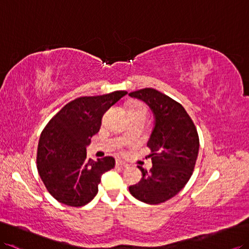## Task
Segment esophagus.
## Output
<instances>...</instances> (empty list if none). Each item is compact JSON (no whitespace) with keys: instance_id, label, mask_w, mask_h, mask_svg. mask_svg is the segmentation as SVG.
<instances>
[{"instance_id":"obj_1","label":"esophagus","mask_w":249,"mask_h":249,"mask_svg":"<svg viewBox=\"0 0 249 249\" xmlns=\"http://www.w3.org/2000/svg\"><path fill=\"white\" fill-rule=\"evenodd\" d=\"M116 166L123 167V168H128V167H129L128 163L124 162V160H116Z\"/></svg>"}]
</instances>
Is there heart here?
<instances>
[{
  "label": "heart",
  "mask_w": 249,
  "mask_h": 249,
  "mask_svg": "<svg viewBox=\"0 0 249 249\" xmlns=\"http://www.w3.org/2000/svg\"><path fill=\"white\" fill-rule=\"evenodd\" d=\"M136 110H145V107L142 105H134L130 107V111H136Z\"/></svg>",
  "instance_id": "obj_1"
}]
</instances>
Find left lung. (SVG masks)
I'll use <instances>...</instances> for the list:
<instances>
[{
  "instance_id": "obj_1",
  "label": "left lung",
  "mask_w": 249,
  "mask_h": 249,
  "mask_svg": "<svg viewBox=\"0 0 249 249\" xmlns=\"http://www.w3.org/2000/svg\"><path fill=\"white\" fill-rule=\"evenodd\" d=\"M142 100L154 115V128L147 143L153 166L141 169L142 178L129 187L131 195L147 204L168 201L183 189L195 170L199 141L195 124L180 104L154 89L129 94Z\"/></svg>"
}]
</instances>
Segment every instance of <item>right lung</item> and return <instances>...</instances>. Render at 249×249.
Instances as JSON below:
<instances>
[{"label": "right lung", "instance_id": "add662e5", "mask_svg": "<svg viewBox=\"0 0 249 249\" xmlns=\"http://www.w3.org/2000/svg\"><path fill=\"white\" fill-rule=\"evenodd\" d=\"M128 94L115 90L69 102L46 124L38 144L37 169L53 198L81 207L96 196L101 175L115 167L112 156L87 159V145L99 132L107 110Z\"/></svg>", "mask_w": 249, "mask_h": 249}]
</instances>
